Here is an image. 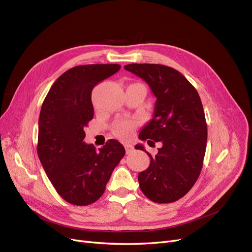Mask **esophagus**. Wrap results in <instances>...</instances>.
<instances>
[{"label":"esophagus","mask_w":252,"mask_h":252,"mask_svg":"<svg viewBox=\"0 0 252 252\" xmlns=\"http://www.w3.org/2000/svg\"><path fill=\"white\" fill-rule=\"evenodd\" d=\"M124 146H125L126 153H130V152H131V151L134 149V147H133L131 144H125Z\"/></svg>","instance_id":"obj_1"}]
</instances>
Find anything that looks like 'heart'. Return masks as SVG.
Returning a JSON list of instances; mask_svg holds the SVG:
<instances>
[{
    "label": "heart",
    "instance_id": "b5f03b06",
    "mask_svg": "<svg viewBox=\"0 0 252 252\" xmlns=\"http://www.w3.org/2000/svg\"><path fill=\"white\" fill-rule=\"evenodd\" d=\"M138 125V122L133 119H121L112 125V132L118 137L127 138L131 136Z\"/></svg>",
    "mask_w": 252,
    "mask_h": 252
}]
</instances>
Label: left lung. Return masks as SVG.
Wrapping results in <instances>:
<instances>
[{
  "instance_id": "1",
  "label": "left lung",
  "mask_w": 252,
  "mask_h": 252,
  "mask_svg": "<svg viewBox=\"0 0 252 252\" xmlns=\"http://www.w3.org/2000/svg\"><path fill=\"white\" fill-rule=\"evenodd\" d=\"M126 71L142 78L156 97L153 119L141 131L142 141L161 142L150 166L138 174L144 195L156 203H171L193 188L203 166L207 125L196 89L173 67L152 63H131Z\"/></svg>"
}]
</instances>
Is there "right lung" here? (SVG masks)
Segmentation results:
<instances>
[{"instance_id": "obj_1", "label": "right lung", "mask_w": 252, "mask_h": 252, "mask_svg": "<svg viewBox=\"0 0 252 252\" xmlns=\"http://www.w3.org/2000/svg\"><path fill=\"white\" fill-rule=\"evenodd\" d=\"M120 68L115 63L74 66L58 78L43 100L37 154L56 192L68 203L96 202L125 155L123 145L116 140L98 151L83 142L84 127L94 118L92 91Z\"/></svg>"}]
</instances>
